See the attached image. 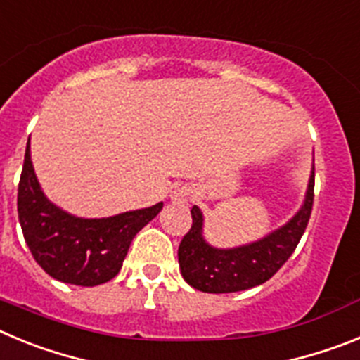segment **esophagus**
Returning a JSON list of instances; mask_svg holds the SVG:
<instances>
[{
  "mask_svg": "<svg viewBox=\"0 0 360 360\" xmlns=\"http://www.w3.org/2000/svg\"><path fill=\"white\" fill-rule=\"evenodd\" d=\"M191 198V191L186 189V187H178V189L173 191L171 195V200L176 203H187V200Z\"/></svg>",
  "mask_w": 360,
  "mask_h": 360,
  "instance_id": "1",
  "label": "esophagus"
}]
</instances>
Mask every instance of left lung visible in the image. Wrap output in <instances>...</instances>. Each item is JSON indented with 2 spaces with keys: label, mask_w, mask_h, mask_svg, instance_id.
Instances as JSON below:
<instances>
[{
  "label": "left lung",
  "mask_w": 360,
  "mask_h": 360,
  "mask_svg": "<svg viewBox=\"0 0 360 360\" xmlns=\"http://www.w3.org/2000/svg\"><path fill=\"white\" fill-rule=\"evenodd\" d=\"M314 171L308 180L304 202L294 218L269 236L234 249H216L203 240V216L191 209L193 225L180 241L178 263L191 287L207 294H229L269 281L287 263L303 236L314 205Z\"/></svg>",
  "instance_id": "8db88e82"
}]
</instances>
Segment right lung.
I'll return each mask as SVG.
<instances>
[{"label": "right lung", "mask_w": 360, "mask_h": 360, "mask_svg": "<svg viewBox=\"0 0 360 360\" xmlns=\"http://www.w3.org/2000/svg\"><path fill=\"white\" fill-rule=\"evenodd\" d=\"M164 203L110 218H77L53 205L37 182L25 151L18 187V216L25 241L37 265L53 279L79 287H97L119 274L133 238Z\"/></svg>", "instance_id": "1"}]
</instances>
